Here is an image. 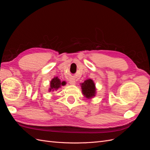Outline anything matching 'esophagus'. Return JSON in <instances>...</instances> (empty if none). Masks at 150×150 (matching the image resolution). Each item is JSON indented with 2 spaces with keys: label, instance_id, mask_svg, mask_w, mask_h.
I'll use <instances>...</instances> for the list:
<instances>
[{
  "label": "esophagus",
  "instance_id": "34e87169",
  "mask_svg": "<svg viewBox=\"0 0 150 150\" xmlns=\"http://www.w3.org/2000/svg\"><path fill=\"white\" fill-rule=\"evenodd\" d=\"M69 83H70V84H71V85H74V84H76V81H75V79H71L70 80H69Z\"/></svg>",
  "mask_w": 150,
  "mask_h": 150
}]
</instances>
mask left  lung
I'll return each mask as SVG.
<instances>
[{
  "label": "left lung",
  "mask_w": 150,
  "mask_h": 150,
  "mask_svg": "<svg viewBox=\"0 0 150 150\" xmlns=\"http://www.w3.org/2000/svg\"><path fill=\"white\" fill-rule=\"evenodd\" d=\"M81 91L84 96L87 99L93 98L96 94V85L91 79H86L83 83H80Z\"/></svg>",
  "instance_id": "1"
}]
</instances>
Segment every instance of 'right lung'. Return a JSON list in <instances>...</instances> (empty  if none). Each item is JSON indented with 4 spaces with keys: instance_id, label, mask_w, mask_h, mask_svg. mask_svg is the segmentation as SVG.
<instances>
[{
    "instance_id": "obj_1",
    "label": "right lung",
    "mask_w": 150,
    "mask_h": 150,
    "mask_svg": "<svg viewBox=\"0 0 150 150\" xmlns=\"http://www.w3.org/2000/svg\"><path fill=\"white\" fill-rule=\"evenodd\" d=\"M66 84V81H61L60 79L58 78V77H54L50 82L49 92H53L54 91H57L59 88H61V86H65Z\"/></svg>"
}]
</instances>
